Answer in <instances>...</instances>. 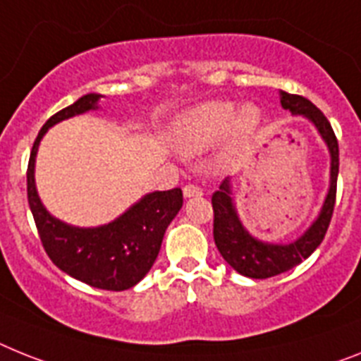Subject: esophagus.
<instances>
[{
  "instance_id": "obj_1",
  "label": "esophagus",
  "mask_w": 361,
  "mask_h": 361,
  "mask_svg": "<svg viewBox=\"0 0 361 361\" xmlns=\"http://www.w3.org/2000/svg\"><path fill=\"white\" fill-rule=\"evenodd\" d=\"M204 195V190L200 189V187H196V185H185L183 187V196H185V198H195V196H202Z\"/></svg>"
}]
</instances>
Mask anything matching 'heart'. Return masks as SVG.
I'll return each mask as SVG.
<instances>
[{"mask_svg":"<svg viewBox=\"0 0 361 361\" xmlns=\"http://www.w3.org/2000/svg\"><path fill=\"white\" fill-rule=\"evenodd\" d=\"M260 124L262 111L251 102L237 108L231 101H207L176 117L171 139L178 152L196 156L224 137L222 159L229 161L250 147Z\"/></svg>","mask_w":361,"mask_h":361,"instance_id":"obj_1","label":"heart"}]
</instances>
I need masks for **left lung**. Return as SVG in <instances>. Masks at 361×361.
I'll return each instance as SVG.
<instances>
[{"label":"left lung","mask_w":361,"mask_h":361,"mask_svg":"<svg viewBox=\"0 0 361 361\" xmlns=\"http://www.w3.org/2000/svg\"><path fill=\"white\" fill-rule=\"evenodd\" d=\"M281 106L292 115H302L305 119L310 121L316 126L321 139L325 141L330 154L329 192H326L317 218L298 240L290 242V244H271V242L255 238L246 227L242 226L235 198H233L231 180L226 178L220 183V189L213 195L214 244L227 264L244 277L251 279L275 277V275L284 274L293 266L301 264L305 259H308L325 238L336 204L340 148H338L334 130L325 115L321 114V110H317L316 106L305 97L281 92Z\"/></svg>","instance_id":"8db88e82"}]
</instances>
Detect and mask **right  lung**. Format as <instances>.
Segmentation results:
<instances>
[{"mask_svg":"<svg viewBox=\"0 0 361 361\" xmlns=\"http://www.w3.org/2000/svg\"><path fill=\"white\" fill-rule=\"evenodd\" d=\"M101 97L87 93L42 126L27 166V198L45 253L54 266L93 288L121 292L135 286L156 262L166 227L183 205L181 189L148 192L104 226L77 227L44 207L35 183L36 154L45 132L60 121L99 110Z\"/></svg>","mask_w":361,"mask_h":361,"instance_id":"1","label":"right lung"}]
</instances>
